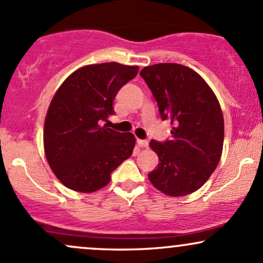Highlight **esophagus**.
Segmentation results:
<instances>
[{"mask_svg":"<svg viewBox=\"0 0 263 263\" xmlns=\"http://www.w3.org/2000/svg\"><path fill=\"white\" fill-rule=\"evenodd\" d=\"M137 143L140 147H143V148H147L148 147V141L146 140H137Z\"/></svg>","mask_w":263,"mask_h":263,"instance_id":"34e87169","label":"esophagus"}]
</instances>
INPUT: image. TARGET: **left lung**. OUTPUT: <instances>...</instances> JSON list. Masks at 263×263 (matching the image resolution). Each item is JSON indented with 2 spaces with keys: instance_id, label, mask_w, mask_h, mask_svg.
I'll return each mask as SVG.
<instances>
[{
  "instance_id": "obj_1",
  "label": "left lung",
  "mask_w": 263,
  "mask_h": 263,
  "mask_svg": "<svg viewBox=\"0 0 263 263\" xmlns=\"http://www.w3.org/2000/svg\"><path fill=\"white\" fill-rule=\"evenodd\" d=\"M158 105L163 121L172 123V138L152 140L159 163L148 174L151 183L170 197L198 190L220 161L224 117L215 93L194 70L176 63H161L141 70Z\"/></svg>"
}]
</instances>
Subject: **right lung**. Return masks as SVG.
Instances as JSON below:
<instances>
[{"label":"right lung","instance_id":"add662e5","mask_svg":"<svg viewBox=\"0 0 263 263\" xmlns=\"http://www.w3.org/2000/svg\"><path fill=\"white\" fill-rule=\"evenodd\" d=\"M138 66L102 63L78 69L54 95L44 122V151L54 174L66 188L91 193L131 157L136 138L102 122L114 115L119 90Z\"/></svg>","mask_w":263,"mask_h":263}]
</instances>
